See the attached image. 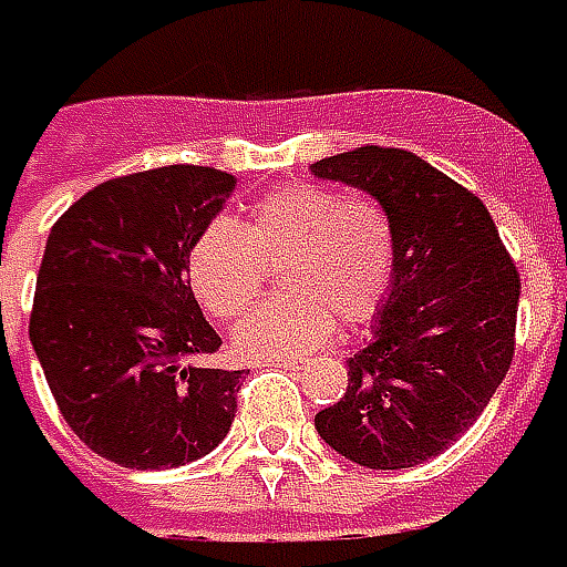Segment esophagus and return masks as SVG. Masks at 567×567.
Masks as SVG:
<instances>
[{
	"label": "esophagus",
	"instance_id": "34e87169",
	"mask_svg": "<svg viewBox=\"0 0 567 567\" xmlns=\"http://www.w3.org/2000/svg\"><path fill=\"white\" fill-rule=\"evenodd\" d=\"M267 368H285V371H295V368H300V362H295V359H270V362H264Z\"/></svg>",
	"mask_w": 567,
	"mask_h": 567
}]
</instances>
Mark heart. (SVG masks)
Listing matches in <instances>:
<instances>
[{
  "mask_svg": "<svg viewBox=\"0 0 567 567\" xmlns=\"http://www.w3.org/2000/svg\"><path fill=\"white\" fill-rule=\"evenodd\" d=\"M282 297L236 331L248 359H291L322 347L334 319L362 324L386 303L395 279V233L371 196L331 187L272 189L245 224L212 220L189 248L187 276L202 307L233 322L255 307L279 267Z\"/></svg>",
  "mask_w": 567,
  "mask_h": 567,
  "instance_id": "1",
  "label": "heart"
}]
</instances>
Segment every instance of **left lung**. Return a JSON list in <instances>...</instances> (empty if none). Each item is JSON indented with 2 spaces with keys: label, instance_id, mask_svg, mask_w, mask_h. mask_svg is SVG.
Returning a JSON list of instances; mask_svg holds the SVG:
<instances>
[{
  "label": "left lung",
  "instance_id": "8db88e82",
  "mask_svg": "<svg viewBox=\"0 0 567 567\" xmlns=\"http://www.w3.org/2000/svg\"><path fill=\"white\" fill-rule=\"evenodd\" d=\"M312 172L371 193L395 233L393 291L374 338L347 362V393L316 414V430L371 470L417 466L454 445L504 383L516 260L476 193L408 150L355 146Z\"/></svg>",
  "mask_w": 567,
  "mask_h": 567
}]
</instances>
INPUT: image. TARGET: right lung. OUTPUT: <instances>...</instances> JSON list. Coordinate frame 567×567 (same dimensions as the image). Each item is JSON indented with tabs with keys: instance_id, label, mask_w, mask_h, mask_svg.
I'll list each match as a JSON object with an SVG mask.
<instances>
[{
	"instance_id": "1",
	"label": "right lung",
	"mask_w": 567,
	"mask_h": 567,
	"mask_svg": "<svg viewBox=\"0 0 567 567\" xmlns=\"http://www.w3.org/2000/svg\"><path fill=\"white\" fill-rule=\"evenodd\" d=\"M233 187L205 165L122 174L51 227L30 340L63 421L118 466L199 461L236 417L243 371L205 368L224 340L187 276L189 248Z\"/></svg>"
}]
</instances>
